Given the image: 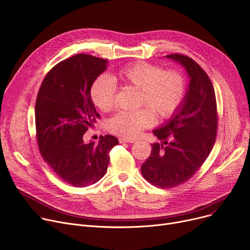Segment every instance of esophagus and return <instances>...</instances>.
I'll return each instance as SVG.
<instances>
[{"mask_svg":"<svg viewBox=\"0 0 250 250\" xmlns=\"http://www.w3.org/2000/svg\"><path fill=\"white\" fill-rule=\"evenodd\" d=\"M119 142H120V144H133V142H135V140L134 139H130V138H126V137H120L119 138Z\"/></svg>","mask_w":250,"mask_h":250,"instance_id":"esophagus-1","label":"esophagus"}]
</instances>
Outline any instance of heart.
I'll return each mask as SVG.
<instances>
[{
	"label": "heart",
	"mask_w": 250,
	"mask_h": 250,
	"mask_svg": "<svg viewBox=\"0 0 250 250\" xmlns=\"http://www.w3.org/2000/svg\"><path fill=\"white\" fill-rule=\"evenodd\" d=\"M125 84L139 88V104L146 105L137 111H120L109 119V131L124 137H136L142 130L154 123V113L167 119L175 114L186 93V80L179 71L164 70L158 65L146 62L128 64L117 72ZM117 84L106 74L93 81L90 98L102 111L111 110L116 102Z\"/></svg>",
	"instance_id": "obj_1"
}]
</instances>
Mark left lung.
Returning a JSON list of instances; mask_svg holds the SVG:
<instances>
[{"label": "left lung", "instance_id": "1", "mask_svg": "<svg viewBox=\"0 0 250 250\" xmlns=\"http://www.w3.org/2000/svg\"><path fill=\"white\" fill-rule=\"evenodd\" d=\"M166 57L182 65L190 80L179 108L152 131L163 145L152 144L150 156L141 166L146 179L161 188L180 185L195 174L215 145L218 128L215 89L205 70L187 56Z\"/></svg>", "mask_w": 250, "mask_h": 250}]
</instances>
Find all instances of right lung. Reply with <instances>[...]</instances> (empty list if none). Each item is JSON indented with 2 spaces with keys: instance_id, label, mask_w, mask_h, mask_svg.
Listing matches in <instances>:
<instances>
[{
  "instance_id": "obj_1",
  "label": "right lung",
  "mask_w": 250,
  "mask_h": 250,
  "mask_svg": "<svg viewBox=\"0 0 250 250\" xmlns=\"http://www.w3.org/2000/svg\"><path fill=\"white\" fill-rule=\"evenodd\" d=\"M108 61L78 54L57 64L45 75L35 103L38 145L44 162L65 182L85 187L104 176L109 152L119 144L113 135L99 144L83 142V134L100 118L90 88Z\"/></svg>"
}]
</instances>
